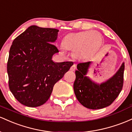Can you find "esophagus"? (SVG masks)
Segmentation results:
<instances>
[{
    "label": "esophagus",
    "mask_w": 132,
    "mask_h": 132,
    "mask_svg": "<svg viewBox=\"0 0 132 132\" xmlns=\"http://www.w3.org/2000/svg\"><path fill=\"white\" fill-rule=\"evenodd\" d=\"M75 69H76V65L73 64V65H72V66L70 67V70L71 71H72V72H73V71L75 70Z\"/></svg>",
    "instance_id": "esophagus-1"
}]
</instances>
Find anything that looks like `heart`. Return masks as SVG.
I'll return each instance as SVG.
<instances>
[{
	"mask_svg": "<svg viewBox=\"0 0 132 132\" xmlns=\"http://www.w3.org/2000/svg\"><path fill=\"white\" fill-rule=\"evenodd\" d=\"M101 44V37L97 32L92 31L69 34L62 42L63 47L67 50L74 51L75 57L80 60L92 58Z\"/></svg>",
	"mask_w": 132,
	"mask_h": 132,
	"instance_id": "1",
	"label": "heart"
}]
</instances>
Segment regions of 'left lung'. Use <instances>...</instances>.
<instances>
[{
	"mask_svg": "<svg viewBox=\"0 0 132 132\" xmlns=\"http://www.w3.org/2000/svg\"><path fill=\"white\" fill-rule=\"evenodd\" d=\"M91 62L79 63L75 71L73 90L78 102L86 108L96 110L109 106L122 91L123 85L124 63L110 79L101 84L85 76Z\"/></svg>",
	"mask_w": 132,
	"mask_h": 132,
	"instance_id": "1",
	"label": "left lung"
}]
</instances>
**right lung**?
I'll list each match as a JSON object with an SVG mask.
<instances>
[{
  "label": "right lung",
  "mask_w": 132,
  "mask_h": 132,
  "mask_svg": "<svg viewBox=\"0 0 132 132\" xmlns=\"http://www.w3.org/2000/svg\"><path fill=\"white\" fill-rule=\"evenodd\" d=\"M59 31L32 26L13 41L7 62L9 86L23 105L44 104L55 84L73 65L72 62L55 63L52 60L59 52L52 44L57 40Z\"/></svg>",
  "instance_id": "add662e5"
}]
</instances>
